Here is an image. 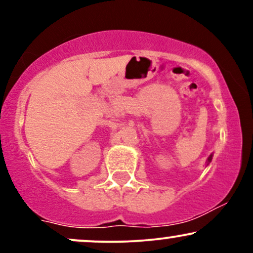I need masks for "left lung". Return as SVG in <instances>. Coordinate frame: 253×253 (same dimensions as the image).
I'll return each mask as SVG.
<instances>
[{"mask_svg":"<svg viewBox=\"0 0 253 253\" xmlns=\"http://www.w3.org/2000/svg\"><path fill=\"white\" fill-rule=\"evenodd\" d=\"M211 156L210 157V158H208V163H210V162H211Z\"/></svg>","mask_w":253,"mask_h":253,"instance_id":"obj_1","label":"left lung"}]
</instances>
